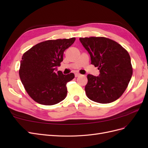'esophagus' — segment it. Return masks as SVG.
I'll use <instances>...</instances> for the list:
<instances>
[{
  "mask_svg": "<svg viewBox=\"0 0 148 148\" xmlns=\"http://www.w3.org/2000/svg\"><path fill=\"white\" fill-rule=\"evenodd\" d=\"M80 75H81V74L79 73H76L75 74V77H79V76H80Z\"/></svg>",
  "mask_w": 148,
  "mask_h": 148,
  "instance_id": "obj_1",
  "label": "esophagus"
}]
</instances>
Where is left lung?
Wrapping results in <instances>:
<instances>
[{
  "mask_svg": "<svg viewBox=\"0 0 148 148\" xmlns=\"http://www.w3.org/2000/svg\"><path fill=\"white\" fill-rule=\"evenodd\" d=\"M90 54L91 64L98 67V77L87 75L85 92L89 99L101 104L112 102L123 95L133 74L128 51L118 42L104 37L80 38Z\"/></svg>",
  "mask_w": 148,
  "mask_h": 148,
  "instance_id": "left-lung-1",
  "label": "left lung"
}]
</instances>
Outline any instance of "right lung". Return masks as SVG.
<instances>
[{"label":"right lung","mask_w":148,"mask_h":148,"mask_svg":"<svg viewBox=\"0 0 148 148\" xmlns=\"http://www.w3.org/2000/svg\"><path fill=\"white\" fill-rule=\"evenodd\" d=\"M75 38L39 42L23 53L19 75L28 95L40 104L52 106L63 101L67 95L66 84L75 78L71 73L56 71L63 61L64 52Z\"/></svg>","instance_id":"obj_1"}]
</instances>
